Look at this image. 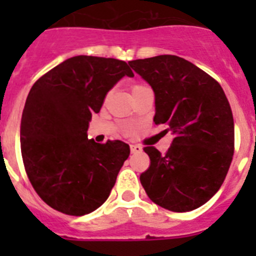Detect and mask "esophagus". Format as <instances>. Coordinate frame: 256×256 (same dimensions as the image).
<instances>
[{"label":"esophagus","instance_id":"obj_1","mask_svg":"<svg viewBox=\"0 0 256 256\" xmlns=\"http://www.w3.org/2000/svg\"><path fill=\"white\" fill-rule=\"evenodd\" d=\"M130 151H132V154H140L142 152V148L138 144H130Z\"/></svg>","mask_w":256,"mask_h":256}]
</instances>
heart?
Instances as JSON below:
<instances>
[{"mask_svg":"<svg viewBox=\"0 0 256 256\" xmlns=\"http://www.w3.org/2000/svg\"><path fill=\"white\" fill-rule=\"evenodd\" d=\"M137 87H140V86H137Z\"/></svg>","mask_w":256,"mask_h":256,"instance_id":"obj_1","label":"heart"}]
</instances>
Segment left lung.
Listing matches in <instances>:
<instances>
[{"mask_svg":"<svg viewBox=\"0 0 256 256\" xmlns=\"http://www.w3.org/2000/svg\"><path fill=\"white\" fill-rule=\"evenodd\" d=\"M155 94V124L174 136L168 152L144 148L150 168L140 180L148 198L170 212H191L220 188L234 146V115L220 84L182 58L130 61Z\"/></svg>","mask_w":256,"mask_h":256,"instance_id":"8db88e82","label":"left lung"}]
</instances>
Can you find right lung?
<instances>
[{
    "instance_id": "obj_1",
    "label": "right lung",
    "mask_w": 256,
    "mask_h": 256,
    "mask_svg": "<svg viewBox=\"0 0 256 256\" xmlns=\"http://www.w3.org/2000/svg\"><path fill=\"white\" fill-rule=\"evenodd\" d=\"M126 76H134L126 61L80 55L30 88L20 124L22 162L33 188L58 212L80 216L108 200L130 146L97 144L87 130L106 94Z\"/></svg>"
}]
</instances>
